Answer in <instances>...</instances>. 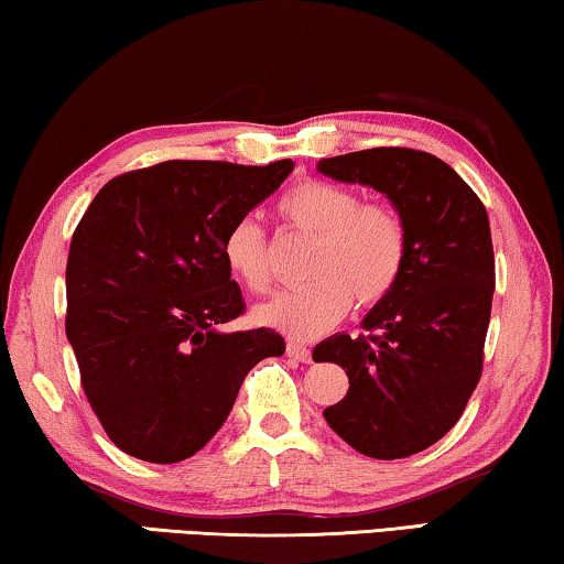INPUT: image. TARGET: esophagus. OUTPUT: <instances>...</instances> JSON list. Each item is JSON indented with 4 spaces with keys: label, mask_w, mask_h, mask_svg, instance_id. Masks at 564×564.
Returning a JSON list of instances; mask_svg holds the SVG:
<instances>
[{
    "label": "esophagus",
    "mask_w": 564,
    "mask_h": 564,
    "mask_svg": "<svg viewBox=\"0 0 564 564\" xmlns=\"http://www.w3.org/2000/svg\"><path fill=\"white\" fill-rule=\"evenodd\" d=\"M288 355L292 357V359H297V362H312V352H310V347H304V345H300V343H288Z\"/></svg>",
    "instance_id": "esophagus-1"
}]
</instances>
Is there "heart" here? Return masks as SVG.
<instances>
[{"instance_id": "1", "label": "heart", "mask_w": 564, "mask_h": 564, "mask_svg": "<svg viewBox=\"0 0 564 564\" xmlns=\"http://www.w3.org/2000/svg\"><path fill=\"white\" fill-rule=\"evenodd\" d=\"M288 227L315 237L310 252V284L262 304L254 317L290 337H317L343 319L352 300L375 307L397 288L408 264V227L400 212L382 202H365L343 184L307 180L280 199ZM221 257L249 292L272 288L267 237L257 219L242 217L221 239Z\"/></svg>"}]
</instances>
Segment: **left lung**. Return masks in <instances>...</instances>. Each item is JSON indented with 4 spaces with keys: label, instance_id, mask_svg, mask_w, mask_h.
Masks as SVG:
<instances>
[{
    "label": "left lung",
    "instance_id": "8db88e82",
    "mask_svg": "<svg viewBox=\"0 0 564 564\" xmlns=\"http://www.w3.org/2000/svg\"><path fill=\"white\" fill-rule=\"evenodd\" d=\"M317 170L382 192L410 239L400 282L362 319L369 335L315 347V362L349 377L325 420L367 457L417 455L455 427L482 375L495 292L487 209L449 164L408 147L329 156Z\"/></svg>",
    "mask_w": 564,
    "mask_h": 564
}]
</instances>
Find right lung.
<instances>
[{"mask_svg": "<svg viewBox=\"0 0 564 564\" xmlns=\"http://www.w3.org/2000/svg\"><path fill=\"white\" fill-rule=\"evenodd\" d=\"M292 170V160L162 162L107 182L79 219L64 327L91 410L127 455L192 457L249 369L284 352L274 329H219L245 312L221 239Z\"/></svg>", "mask_w": 564, "mask_h": 564, "instance_id": "add662e5", "label": "right lung"}]
</instances>
